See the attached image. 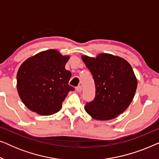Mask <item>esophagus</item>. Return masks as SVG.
<instances>
[{"mask_svg": "<svg viewBox=\"0 0 159 159\" xmlns=\"http://www.w3.org/2000/svg\"><path fill=\"white\" fill-rule=\"evenodd\" d=\"M82 86H77V88H76V90H77V92H79V93H80V92H81V91H82Z\"/></svg>", "mask_w": 159, "mask_h": 159, "instance_id": "34e87169", "label": "esophagus"}]
</instances>
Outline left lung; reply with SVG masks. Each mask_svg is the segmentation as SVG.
Masks as SVG:
<instances>
[{"mask_svg":"<svg viewBox=\"0 0 159 159\" xmlns=\"http://www.w3.org/2000/svg\"><path fill=\"white\" fill-rule=\"evenodd\" d=\"M95 84L93 101L86 103L85 111L98 120H109L128 108L137 89L132 66L122 58L101 53L96 58L83 56Z\"/></svg>","mask_w":159,"mask_h":159,"instance_id":"1","label":"left lung"}]
</instances>
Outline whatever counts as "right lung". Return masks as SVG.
I'll list each match as a JSON object with an SVG mask.
<instances>
[{"label":"right lung","instance_id":"add662e5","mask_svg":"<svg viewBox=\"0 0 159 159\" xmlns=\"http://www.w3.org/2000/svg\"><path fill=\"white\" fill-rule=\"evenodd\" d=\"M69 56L56 50L40 52L28 58L17 72V90L25 105L40 115H51L61 109L69 91L71 73L65 69Z\"/></svg>","mask_w":159,"mask_h":159}]
</instances>
